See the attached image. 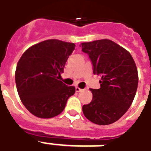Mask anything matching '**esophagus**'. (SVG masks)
<instances>
[{
  "label": "esophagus",
  "instance_id": "obj_1",
  "mask_svg": "<svg viewBox=\"0 0 151 151\" xmlns=\"http://www.w3.org/2000/svg\"><path fill=\"white\" fill-rule=\"evenodd\" d=\"M75 91L77 92H81V91H82V89H81V88H80L76 87L75 88Z\"/></svg>",
  "mask_w": 151,
  "mask_h": 151
}]
</instances>
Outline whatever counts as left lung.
Segmentation results:
<instances>
[{
    "instance_id": "8db88e82",
    "label": "left lung",
    "mask_w": 151,
    "mask_h": 151,
    "mask_svg": "<svg viewBox=\"0 0 151 151\" xmlns=\"http://www.w3.org/2000/svg\"><path fill=\"white\" fill-rule=\"evenodd\" d=\"M81 48L92 62L93 73L101 77L100 88L90 89L92 101L82 106L84 115L95 124H112L125 114L136 96V63L128 51L107 39L81 43Z\"/></svg>"
}]
</instances>
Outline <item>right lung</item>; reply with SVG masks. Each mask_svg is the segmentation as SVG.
<instances>
[{
    "label": "right lung",
    "mask_w": 151,
    "mask_h": 151,
    "mask_svg": "<svg viewBox=\"0 0 151 151\" xmlns=\"http://www.w3.org/2000/svg\"><path fill=\"white\" fill-rule=\"evenodd\" d=\"M74 48L73 43L47 40L22 54L16 66L15 84L22 103L32 114L55 117L74 94L75 88L58 80Z\"/></svg>",
    "instance_id": "right-lung-1"
}]
</instances>
